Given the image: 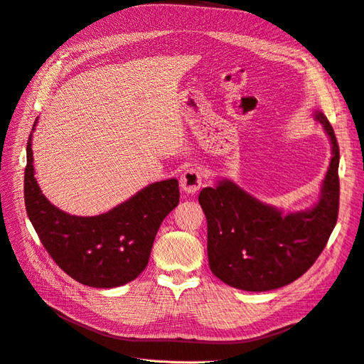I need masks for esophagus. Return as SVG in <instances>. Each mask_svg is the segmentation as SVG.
Returning <instances> with one entry per match:
<instances>
[{
	"label": "esophagus",
	"mask_w": 364,
	"mask_h": 364,
	"mask_svg": "<svg viewBox=\"0 0 364 364\" xmlns=\"http://www.w3.org/2000/svg\"><path fill=\"white\" fill-rule=\"evenodd\" d=\"M202 186V173L191 167L186 168L182 174H181V188L186 193V194H194L199 191V188Z\"/></svg>",
	"instance_id": "1"
}]
</instances>
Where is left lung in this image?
I'll return each mask as SVG.
<instances>
[{
	"mask_svg": "<svg viewBox=\"0 0 364 364\" xmlns=\"http://www.w3.org/2000/svg\"><path fill=\"white\" fill-rule=\"evenodd\" d=\"M333 156L317 203L284 213L229 179L206 186L199 203L208 222V261L215 277L245 291L284 287L310 269L326 246L338 214V144L328 118L316 111Z\"/></svg>",
	"mask_w": 364,
	"mask_h": 364,
	"instance_id": "1",
	"label": "left lung"
}]
</instances>
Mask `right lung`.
<instances>
[{
    "label": "right lung",
    "mask_w": 364,
    "mask_h": 364,
    "mask_svg": "<svg viewBox=\"0 0 364 364\" xmlns=\"http://www.w3.org/2000/svg\"><path fill=\"white\" fill-rule=\"evenodd\" d=\"M27 142L24 200L30 222L58 266L77 282L114 289L139 277L150 258L162 220L179 203L178 179L147 185L111 211L79 217L60 211L42 194Z\"/></svg>",
    "instance_id": "obj_1"
}]
</instances>
